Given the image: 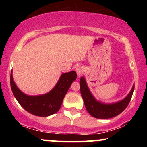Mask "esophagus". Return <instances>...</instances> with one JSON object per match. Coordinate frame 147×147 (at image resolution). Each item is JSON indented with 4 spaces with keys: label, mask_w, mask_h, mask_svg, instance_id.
Segmentation results:
<instances>
[{
    "label": "esophagus",
    "mask_w": 147,
    "mask_h": 147,
    "mask_svg": "<svg viewBox=\"0 0 147 147\" xmlns=\"http://www.w3.org/2000/svg\"><path fill=\"white\" fill-rule=\"evenodd\" d=\"M75 70H76V72H77V76H78L79 77H80L81 76L83 75L84 69H83V68H82L81 66L77 67V68H76Z\"/></svg>",
    "instance_id": "34e87169"
}]
</instances>
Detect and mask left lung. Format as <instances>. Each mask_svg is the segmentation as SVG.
Segmentation results:
<instances>
[{
	"label": "left lung",
	"instance_id": "1",
	"mask_svg": "<svg viewBox=\"0 0 147 147\" xmlns=\"http://www.w3.org/2000/svg\"><path fill=\"white\" fill-rule=\"evenodd\" d=\"M79 84L81 95L84 99L86 109L90 115L97 119H108L115 117L124 111L131 101L135 88V85L133 84L129 93L122 100L117 102L106 104L97 100L92 95L84 77H81Z\"/></svg>",
	"mask_w": 147,
	"mask_h": 147
}]
</instances>
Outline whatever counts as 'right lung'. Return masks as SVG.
<instances>
[{"mask_svg": "<svg viewBox=\"0 0 147 147\" xmlns=\"http://www.w3.org/2000/svg\"><path fill=\"white\" fill-rule=\"evenodd\" d=\"M77 79L75 71L62 74L55 86L50 92L41 95L30 96L23 93L10 75V85L15 98L25 111L39 117L53 115L60 109L63 98L72 82Z\"/></svg>", "mask_w": 147, "mask_h": 147, "instance_id": "add662e5", "label": "right lung"}]
</instances>
